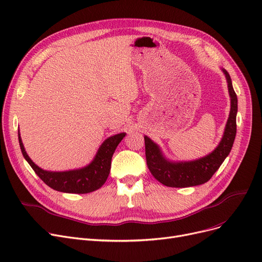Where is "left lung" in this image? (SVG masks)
<instances>
[{
    "instance_id": "left-lung-1",
    "label": "left lung",
    "mask_w": 262,
    "mask_h": 262,
    "mask_svg": "<svg viewBox=\"0 0 262 262\" xmlns=\"http://www.w3.org/2000/svg\"><path fill=\"white\" fill-rule=\"evenodd\" d=\"M222 71L228 83L230 96V112L227 120L223 137L215 149L208 155L188 162H174L168 159L161 147L147 136H144L145 157L147 168L153 177L169 187H190L208 182L217 171L225 158L229 155L236 134L237 98L231 78L225 68Z\"/></svg>"
}]
</instances>
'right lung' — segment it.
<instances>
[{
  "label": "right lung",
  "instance_id": "add662e5",
  "mask_svg": "<svg viewBox=\"0 0 262 262\" xmlns=\"http://www.w3.org/2000/svg\"><path fill=\"white\" fill-rule=\"evenodd\" d=\"M125 133L113 135L107 138L97 150L93 161L85 167L68 170V171H47L38 167L29 157L21 140L20 132L18 138L22 155L30 164L35 173L54 190L68 194H88L100 188L105 184L110 173L111 158L118 144L125 137Z\"/></svg>",
  "mask_w": 262,
  "mask_h": 262
}]
</instances>
